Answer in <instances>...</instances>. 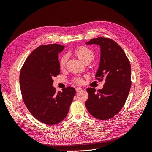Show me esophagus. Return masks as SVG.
I'll use <instances>...</instances> for the list:
<instances>
[{"label":"esophagus","mask_w":152,"mask_h":152,"mask_svg":"<svg viewBox=\"0 0 152 152\" xmlns=\"http://www.w3.org/2000/svg\"><path fill=\"white\" fill-rule=\"evenodd\" d=\"M82 90V89L81 88V87H77V88H76V91L77 92H80Z\"/></svg>","instance_id":"esophagus-1"}]
</instances>
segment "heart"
<instances>
[{
    "instance_id": "b5f03b06",
    "label": "heart",
    "mask_w": 152,
    "mask_h": 152,
    "mask_svg": "<svg viewBox=\"0 0 152 152\" xmlns=\"http://www.w3.org/2000/svg\"><path fill=\"white\" fill-rule=\"evenodd\" d=\"M75 53L77 56H78L82 62H84L87 59H91L93 60L94 57V54L91 48L86 46H80L78 47L75 50ZM67 61V56L66 55L63 56L60 59H59V66L61 68H64ZM75 82L76 83L80 84L82 82V79L81 78H77L75 79Z\"/></svg>"
}]
</instances>
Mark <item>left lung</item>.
<instances>
[{"instance_id":"obj_1","label":"left lung","mask_w":152,"mask_h":152,"mask_svg":"<svg viewBox=\"0 0 152 152\" xmlns=\"http://www.w3.org/2000/svg\"><path fill=\"white\" fill-rule=\"evenodd\" d=\"M86 44L100 46V62L95 77L100 81L105 80L103 88L97 92L91 87L86 89L89 98L86 107L94 117L108 120L121 111L129 93L130 62L120 45L112 39L98 37Z\"/></svg>"}]
</instances>
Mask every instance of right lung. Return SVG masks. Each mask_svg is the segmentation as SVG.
I'll return each instance as SVG.
<instances>
[{
	"label": "right lung",
	"instance_id": "add662e5",
	"mask_svg": "<svg viewBox=\"0 0 152 152\" xmlns=\"http://www.w3.org/2000/svg\"><path fill=\"white\" fill-rule=\"evenodd\" d=\"M64 48L57 44L40 45L29 55L20 71V89L26 108L36 119L48 125L66 117L76 93L68 87L56 93L53 86V78L60 73L58 54Z\"/></svg>",
	"mask_w": 152,
	"mask_h": 152
}]
</instances>
